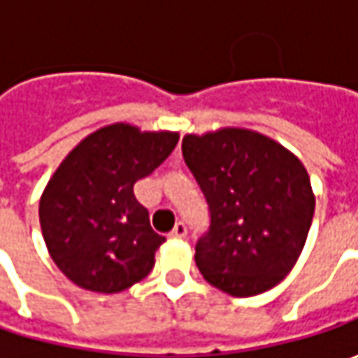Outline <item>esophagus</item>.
I'll return each mask as SVG.
<instances>
[{
	"label": "esophagus",
	"mask_w": 358,
	"mask_h": 358,
	"mask_svg": "<svg viewBox=\"0 0 358 358\" xmlns=\"http://www.w3.org/2000/svg\"><path fill=\"white\" fill-rule=\"evenodd\" d=\"M171 239H185L187 237V227L185 223H177L175 227H173L171 235H169Z\"/></svg>",
	"instance_id": "obj_1"
}]
</instances>
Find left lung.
<instances>
[{"instance_id":"obj_1","label":"left lung","mask_w":358,"mask_h":358,"mask_svg":"<svg viewBox=\"0 0 358 358\" xmlns=\"http://www.w3.org/2000/svg\"><path fill=\"white\" fill-rule=\"evenodd\" d=\"M183 157L211 211V229L195 247L205 281L231 296L279 285L301 257L315 213L301 159L247 127L187 133Z\"/></svg>"}]
</instances>
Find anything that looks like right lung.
<instances>
[{
  "instance_id": "obj_1",
  "label": "right lung",
  "mask_w": 358,
  "mask_h": 358,
  "mask_svg": "<svg viewBox=\"0 0 358 358\" xmlns=\"http://www.w3.org/2000/svg\"><path fill=\"white\" fill-rule=\"evenodd\" d=\"M177 131L117 121L83 137L49 177L39 225L53 263L77 287L113 295L155 265L157 235L133 195L135 181L171 155Z\"/></svg>"
}]
</instances>
